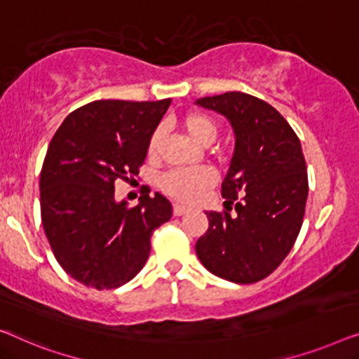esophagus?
<instances>
[{
    "label": "esophagus",
    "mask_w": 359,
    "mask_h": 359,
    "mask_svg": "<svg viewBox=\"0 0 359 359\" xmlns=\"http://www.w3.org/2000/svg\"><path fill=\"white\" fill-rule=\"evenodd\" d=\"M187 211H189V208H187V206L179 205V203L174 205V216H182V215H185Z\"/></svg>",
    "instance_id": "obj_1"
}]
</instances>
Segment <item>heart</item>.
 I'll return each mask as SVG.
<instances>
[{
  "mask_svg": "<svg viewBox=\"0 0 359 359\" xmlns=\"http://www.w3.org/2000/svg\"><path fill=\"white\" fill-rule=\"evenodd\" d=\"M180 127L196 144L210 146L219 133L218 122L205 112H189L180 120ZM163 143V130L158 128L151 133L148 140V156L151 159L159 154ZM215 184V175L211 170L201 168L194 170H172L161 179V189L172 198L185 203H194L200 200L206 190Z\"/></svg>",
  "mask_w": 359,
  "mask_h": 359,
  "instance_id": "1",
  "label": "heart"
}]
</instances>
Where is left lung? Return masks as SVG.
I'll return each instance as SVG.
<instances>
[{
	"label": "left lung",
	"mask_w": 359,
	"mask_h": 359,
	"mask_svg": "<svg viewBox=\"0 0 359 359\" xmlns=\"http://www.w3.org/2000/svg\"><path fill=\"white\" fill-rule=\"evenodd\" d=\"M196 104L223 114L236 133L221 184L228 211H206L196 255L219 278L250 285L278 269L301 231L309 191L301 141L278 110L250 94L232 90Z\"/></svg>",
	"instance_id": "1"
}]
</instances>
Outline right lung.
<instances>
[{
    "mask_svg": "<svg viewBox=\"0 0 359 359\" xmlns=\"http://www.w3.org/2000/svg\"><path fill=\"white\" fill-rule=\"evenodd\" d=\"M170 105L94 100L73 110L50 141L40 172V216L55 259L88 287L114 290L135 278L151 236L172 216L161 194L115 201V182L133 180L148 140Z\"/></svg>",
    "mask_w": 359,
    "mask_h": 359,
    "instance_id": "add662e5",
    "label": "right lung"
}]
</instances>
